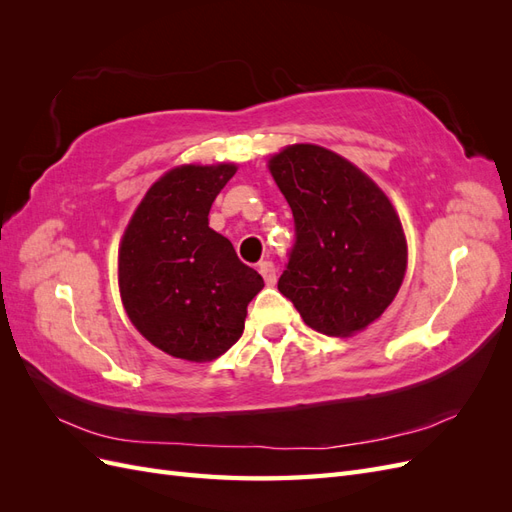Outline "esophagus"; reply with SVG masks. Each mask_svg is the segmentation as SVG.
<instances>
[{"instance_id": "1", "label": "esophagus", "mask_w": 512, "mask_h": 512, "mask_svg": "<svg viewBox=\"0 0 512 512\" xmlns=\"http://www.w3.org/2000/svg\"><path fill=\"white\" fill-rule=\"evenodd\" d=\"M258 271H260V275H262V280L267 282V286H273V284H275V280H277V271H275V265H273V262H269V260L260 262V265H258Z\"/></svg>"}]
</instances>
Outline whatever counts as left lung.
Wrapping results in <instances>:
<instances>
[{"instance_id": "8db88e82", "label": "left lung", "mask_w": 512, "mask_h": 512, "mask_svg": "<svg viewBox=\"0 0 512 512\" xmlns=\"http://www.w3.org/2000/svg\"><path fill=\"white\" fill-rule=\"evenodd\" d=\"M267 168L297 226L277 288L322 335L365 331L393 303L408 267L391 198L359 166L312 143L286 145Z\"/></svg>"}]
</instances>
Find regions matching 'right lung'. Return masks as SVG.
Instances as JSON below:
<instances>
[{
  "label": "right lung",
  "instance_id": "add662e5",
  "mask_svg": "<svg viewBox=\"0 0 512 512\" xmlns=\"http://www.w3.org/2000/svg\"><path fill=\"white\" fill-rule=\"evenodd\" d=\"M237 164H181L145 192L119 241L117 280L130 322L149 344L207 363L237 342L247 303L265 286L209 228L215 196Z\"/></svg>",
  "mask_w": 512,
  "mask_h": 512
}]
</instances>
